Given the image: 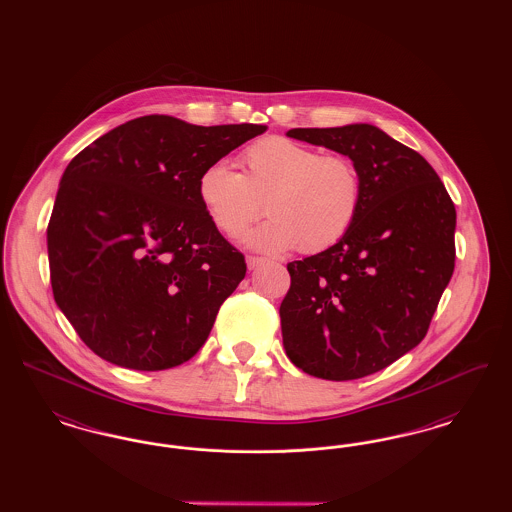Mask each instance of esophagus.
<instances>
[{
  "instance_id": "34e87169",
  "label": "esophagus",
  "mask_w": 512,
  "mask_h": 512,
  "mask_svg": "<svg viewBox=\"0 0 512 512\" xmlns=\"http://www.w3.org/2000/svg\"><path fill=\"white\" fill-rule=\"evenodd\" d=\"M245 261H247V268H249V270L261 267V265H265V263H267V259H263V257H253V255H249Z\"/></svg>"
}]
</instances>
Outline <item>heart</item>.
Here are the masks:
<instances>
[{"label":"heart","mask_w":512,"mask_h":512,"mask_svg":"<svg viewBox=\"0 0 512 512\" xmlns=\"http://www.w3.org/2000/svg\"><path fill=\"white\" fill-rule=\"evenodd\" d=\"M244 172L217 161L197 178V199L224 236L240 234L263 211L268 220L245 234L244 242L267 253L299 244L318 253L349 232L361 209L363 186L355 165L341 155L284 136H268L242 153Z\"/></svg>","instance_id":"heart-1"}]
</instances>
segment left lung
<instances>
[{"label": "left lung", "instance_id": "obj_1", "mask_svg": "<svg viewBox=\"0 0 512 512\" xmlns=\"http://www.w3.org/2000/svg\"><path fill=\"white\" fill-rule=\"evenodd\" d=\"M288 136L347 155L363 197L338 244L288 263L286 355L322 380L365 378L424 340L455 268V205L420 153L372 124Z\"/></svg>", "mask_w": 512, "mask_h": 512}]
</instances>
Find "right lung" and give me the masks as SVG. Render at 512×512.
Wrapping results in <instances>:
<instances>
[{
    "mask_svg": "<svg viewBox=\"0 0 512 512\" xmlns=\"http://www.w3.org/2000/svg\"><path fill=\"white\" fill-rule=\"evenodd\" d=\"M265 124L124 122L63 172L48 224L51 288L101 359L134 370L190 361L244 280V255L197 199V178Z\"/></svg>",
    "mask_w": 512,
    "mask_h": 512,
    "instance_id": "add662e5",
    "label": "right lung"
}]
</instances>
